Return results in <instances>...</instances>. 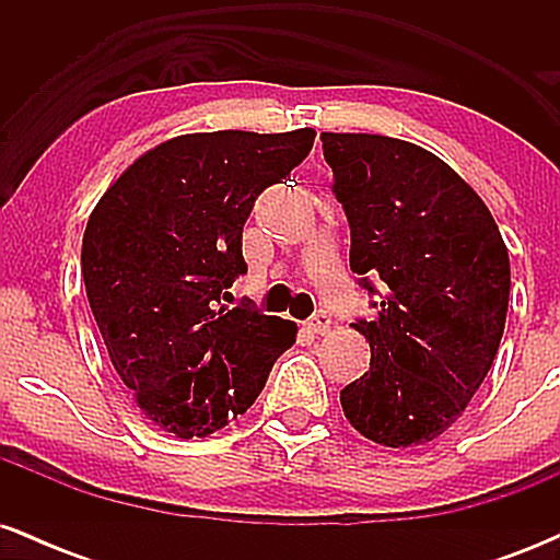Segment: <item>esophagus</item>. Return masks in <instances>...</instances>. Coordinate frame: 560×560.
<instances>
[{
    "mask_svg": "<svg viewBox=\"0 0 560 560\" xmlns=\"http://www.w3.org/2000/svg\"><path fill=\"white\" fill-rule=\"evenodd\" d=\"M329 326H331V318L326 316L324 311L313 313V316L307 318V331H313V334H326L329 331Z\"/></svg>",
    "mask_w": 560,
    "mask_h": 560,
    "instance_id": "34e87169",
    "label": "esophagus"
}]
</instances>
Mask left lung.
Here are the masks:
<instances>
[{
  "label": "left lung",
  "mask_w": 560,
  "mask_h": 560,
  "mask_svg": "<svg viewBox=\"0 0 560 560\" xmlns=\"http://www.w3.org/2000/svg\"><path fill=\"white\" fill-rule=\"evenodd\" d=\"M320 141L350 223V268L378 294L376 318L352 324L369 339L371 369L339 402L378 445H423L458 421L498 355L505 242L477 191L432 152L378 133Z\"/></svg>",
  "instance_id": "8db88e82"
}]
</instances>
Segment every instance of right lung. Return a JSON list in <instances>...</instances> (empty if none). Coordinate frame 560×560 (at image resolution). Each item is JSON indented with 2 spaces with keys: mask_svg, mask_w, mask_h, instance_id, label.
I'll list each match as a JSON object with an SVG mask.
<instances>
[{
  "mask_svg": "<svg viewBox=\"0 0 560 560\" xmlns=\"http://www.w3.org/2000/svg\"><path fill=\"white\" fill-rule=\"evenodd\" d=\"M316 131L186 133L144 152L102 195L81 271L107 355L155 427L208 436L242 416L294 345L292 320L221 305L247 273L242 229Z\"/></svg>",
  "mask_w": 560,
  "mask_h": 560,
  "instance_id": "1",
  "label": "right lung"
}]
</instances>
